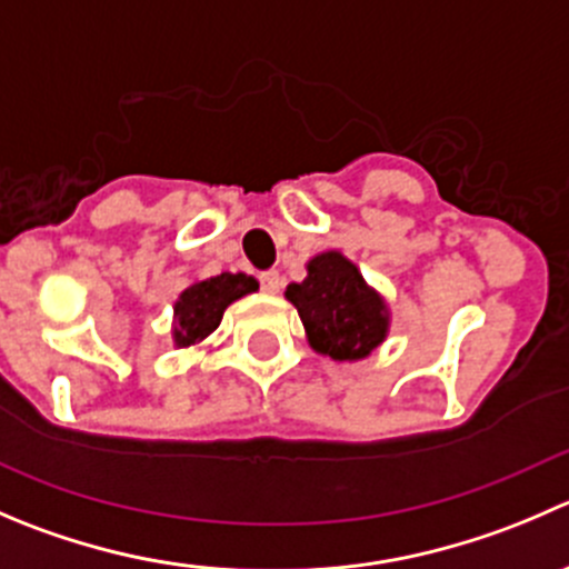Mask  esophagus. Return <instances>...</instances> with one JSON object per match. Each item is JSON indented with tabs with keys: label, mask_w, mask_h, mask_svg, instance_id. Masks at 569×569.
I'll return each instance as SVG.
<instances>
[{
	"label": "esophagus",
	"mask_w": 569,
	"mask_h": 569,
	"mask_svg": "<svg viewBox=\"0 0 569 569\" xmlns=\"http://www.w3.org/2000/svg\"><path fill=\"white\" fill-rule=\"evenodd\" d=\"M258 280H261V289L267 291V295L280 291V274L278 272H261L258 274Z\"/></svg>",
	"instance_id": "esophagus-1"
}]
</instances>
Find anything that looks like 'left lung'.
Returning a JSON list of instances; mask_svg holds the SVG:
<instances>
[{"label":"left lung","instance_id":"8db88e82","mask_svg":"<svg viewBox=\"0 0 569 569\" xmlns=\"http://www.w3.org/2000/svg\"><path fill=\"white\" fill-rule=\"evenodd\" d=\"M286 300L306 325L308 345L333 361H361L389 333V308L341 252H319L308 278L289 283Z\"/></svg>","mask_w":569,"mask_h":569}]
</instances>
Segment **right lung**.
Instances as JSON below:
<instances>
[{
    "label": "right lung",
    "instance_id": "obj_1",
    "mask_svg": "<svg viewBox=\"0 0 569 569\" xmlns=\"http://www.w3.org/2000/svg\"><path fill=\"white\" fill-rule=\"evenodd\" d=\"M258 289V280L244 272H222L191 283L174 302L172 339L178 347H191L206 341L222 322V313L230 302L241 300Z\"/></svg>",
    "mask_w": 569,
    "mask_h": 569
}]
</instances>
